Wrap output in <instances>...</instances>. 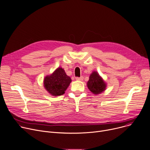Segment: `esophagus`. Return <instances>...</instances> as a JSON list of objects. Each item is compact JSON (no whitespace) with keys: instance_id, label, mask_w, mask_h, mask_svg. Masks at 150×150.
I'll use <instances>...</instances> for the list:
<instances>
[{"instance_id":"1","label":"esophagus","mask_w":150,"mask_h":150,"mask_svg":"<svg viewBox=\"0 0 150 150\" xmlns=\"http://www.w3.org/2000/svg\"><path fill=\"white\" fill-rule=\"evenodd\" d=\"M84 79V77L83 76H81V77H76V79L77 81H83Z\"/></svg>"}]
</instances>
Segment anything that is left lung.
Here are the masks:
<instances>
[{
	"instance_id": "left-lung-1",
	"label": "left lung",
	"mask_w": 150,
	"mask_h": 150,
	"mask_svg": "<svg viewBox=\"0 0 150 150\" xmlns=\"http://www.w3.org/2000/svg\"><path fill=\"white\" fill-rule=\"evenodd\" d=\"M88 89L94 94H98L104 91L106 87V84L97 72H93L90 75L87 82Z\"/></svg>"
}]
</instances>
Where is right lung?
Returning <instances> with one entry per match:
<instances>
[{
    "label": "right lung",
    "mask_w": 150,
    "mask_h": 150,
    "mask_svg": "<svg viewBox=\"0 0 150 150\" xmlns=\"http://www.w3.org/2000/svg\"><path fill=\"white\" fill-rule=\"evenodd\" d=\"M71 78L67 76L63 69L59 67L51 75L45 77L44 87L52 96H59L63 94L71 83Z\"/></svg>",
    "instance_id": "right-lung-1"
}]
</instances>
